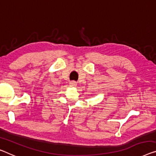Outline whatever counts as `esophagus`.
<instances>
[{
  "mask_svg": "<svg viewBox=\"0 0 156 156\" xmlns=\"http://www.w3.org/2000/svg\"><path fill=\"white\" fill-rule=\"evenodd\" d=\"M70 84L72 85V86H76V84H77V83H76V82L75 81H71L70 82Z\"/></svg>",
  "mask_w": 156,
  "mask_h": 156,
  "instance_id": "obj_1",
  "label": "esophagus"
}]
</instances>
